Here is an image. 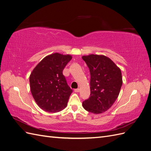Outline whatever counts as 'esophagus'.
Segmentation results:
<instances>
[{
  "mask_svg": "<svg viewBox=\"0 0 151 151\" xmlns=\"http://www.w3.org/2000/svg\"><path fill=\"white\" fill-rule=\"evenodd\" d=\"M79 91H80L79 89H74V92L75 93H79Z\"/></svg>",
  "mask_w": 151,
  "mask_h": 151,
  "instance_id": "esophagus-1",
  "label": "esophagus"
}]
</instances>
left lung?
Segmentation results:
<instances>
[{"mask_svg":"<svg viewBox=\"0 0 151 151\" xmlns=\"http://www.w3.org/2000/svg\"><path fill=\"white\" fill-rule=\"evenodd\" d=\"M82 58L91 74L90 97L83 101V106L89 112L102 113L111 107L119 95L123 83L121 70L102 55L91 54Z\"/></svg>","mask_w":151,"mask_h":151,"instance_id":"1","label":"left lung"}]
</instances>
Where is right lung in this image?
Here are the masks:
<instances>
[{
  "label": "right lung",
  "mask_w": 151,
  "mask_h": 151,
  "mask_svg": "<svg viewBox=\"0 0 151 151\" xmlns=\"http://www.w3.org/2000/svg\"><path fill=\"white\" fill-rule=\"evenodd\" d=\"M70 55L54 53L45 57L31 73V92L38 106L49 113L60 111L67 105L72 90L63 70L72 59Z\"/></svg>",
  "instance_id": "add662e5"
}]
</instances>
